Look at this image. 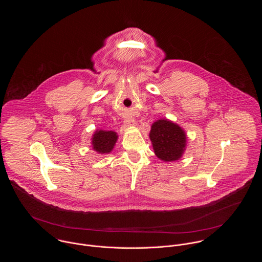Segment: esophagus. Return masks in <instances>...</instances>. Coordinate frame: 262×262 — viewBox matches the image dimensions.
Masks as SVG:
<instances>
[{
    "mask_svg": "<svg viewBox=\"0 0 262 262\" xmlns=\"http://www.w3.org/2000/svg\"><path fill=\"white\" fill-rule=\"evenodd\" d=\"M124 124L126 126H136V121L132 117H126L124 120Z\"/></svg>",
    "mask_w": 262,
    "mask_h": 262,
    "instance_id": "34e87169",
    "label": "esophagus"
}]
</instances>
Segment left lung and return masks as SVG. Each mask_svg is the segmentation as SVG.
<instances>
[{
  "label": "left lung",
  "instance_id": "obj_1",
  "mask_svg": "<svg viewBox=\"0 0 262 262\" xmlns=\"http://www.w3.org/2000/svg\"><path fill=\"white\" fill-rule=\"evenodd\" d=\"M149 137L155 155L163 161L179 160L186 150V132L167 119H160L152 124Z\"/></svg>",
  "mask_w": 262,
  "mask_h": 262
}]
</instances>
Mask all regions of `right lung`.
<instances>
[{"label": "right lung", "instance_id": "add662e5", "mask_svg": "<svg viewBox=\"0 0 262 262\" xmlns=\"http://www.w3.org/2000/svg\"><path fill=\"white\" fill-rule=\"evenodd\" d=\"M118 139V135L114 131L98 130L92 138L93 149L101 154H107L112 151Z\"/></svg>", "mask_w": 262, "mask_h": 262}]
</instances>
